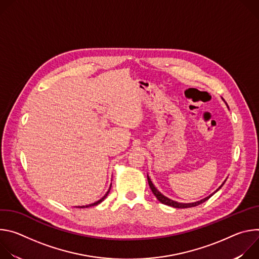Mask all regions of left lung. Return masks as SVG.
Returning a JSON list of instances; mask_svg holds the SVG:
<instances>
[{"instance_id":"8db88e82","label":"left lung","mask_w":259,"mask_h":259,"mask_svg":"<svg viewBox=\"0 0 259 259\" xmlns=\"http://www.w3.org/2000/svg\"><path fill=\"white\" fill-rule=\"evenodd\" d=\"M147 181H149V184H150V188H151V190H152V192H153V194L156 196V198L162 203V204H165V205H168V206H171V207H174V208H191V207H195V206H198V205H200V204H202V203H204L205 201H207L210 197H212V195L214 194H212V195H210L209 197H207V198H205V199H203V200H201V201H198V202H195V203H189V204H183V203H178V202H175V201H172V200H170V199H168L167 197H165V196H163L155 187H154V184H153V182L151 181V179L149 178V176H147ZM225 182H226V180H225ZM225 182L221 184V186L217 189V191L218 190H220L221 189V187L224 186L225 184ZM216 191V192H217ZM215 192V193H216Z\"/></svg>"}]
</instances>
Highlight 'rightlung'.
<instances>
[{
  "mask_svg": "<svg viewBox=\"0 0 259 259\" xmlns=\"http://www.w3.org/2000/svg\"><path fill=\"white\" fill-rule=\"evenodd\" d=\"M110 187H112V184H110ZM109 191H110V188H109V190H108V191H107V193H106V194H105V195H104V196H103V197H102V198H101V199H100V200H98V201H97V202H95V203H93V204H90V205H86V206H81V207H80V206H79V207H78V208H88V207H92V206H96V205H98V204H99V203H101V202H102V201H103V200H104V199H105V198H106V196H107V195H108V193H109Z\"/></svg>",
  "mask_w": 259,
  "mask_h": 259,
  "instance_id": "right-lung-1",
  "label": "right lung"
}]
</instances>
